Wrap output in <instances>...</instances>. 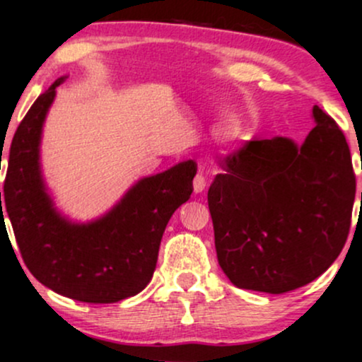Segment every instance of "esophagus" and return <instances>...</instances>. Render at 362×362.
<instances>
[{
  "label": "esophagus",
  "mask_w": 362,
  "mask_h": 362,
  "mask_svg": "<svg viewBox=\"0 0 362 362\" xmlns=\"http://www.w3.org/2000/svg\"><path fill=\"white\" fill-rule=\"evenodd\" d=\"M204 189H206V177H204V173L199 172L197 175L194 177V192L201 194Z\"/></svg>",
  "instance_id": "esophagus-1"
}]
</instances>
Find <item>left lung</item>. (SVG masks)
<instances>
[{
    "label": "left lung",
    "instance_id": "left-lung-1",
    "mask_svg": "<svg viewBox=\"0 0 362 362\" xmlns=\"http://www.w3.org/2000/svg\"><path fill=\"white\" fill-rule=\"evenodd\" d=\"M296 146L253 139L219 160L207 192L218 262L236 288L282 294L334 264L351 230L356 175L346 136L318 105Z\"/></svg>",
    "mask_w": 362,
    "mask_h": 362
}]
</instances>
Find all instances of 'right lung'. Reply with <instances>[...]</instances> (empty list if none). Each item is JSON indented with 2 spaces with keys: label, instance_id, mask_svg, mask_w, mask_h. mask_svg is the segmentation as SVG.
I'll return each mask as SVG.
<instances>
[{
  "label": "right lung",
  "instance_id": "obj_1",
  "mask_svg": "<svg viewBox=\"0 0 362 362\" xmlns=\"http://www.w3.org/2000/svg\"><path fill=\"white\" fill-rule=\"evenodd\" d=\"M62 80L37 98L16 129L3 187L5 206L0 192V223L8 214L25 265L49 289L83 303H115L151 281L161 236L177 207L189 201L197 165L182 161L143 178L97 221L62 218L39 163L44 119Z\"/></svg>",
  "mask_w": 362,
  "mask_h": 362
}]
</instances>
